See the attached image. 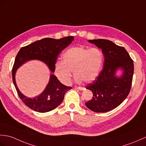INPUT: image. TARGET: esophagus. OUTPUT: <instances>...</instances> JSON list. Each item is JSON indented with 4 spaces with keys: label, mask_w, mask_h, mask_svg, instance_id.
<instances>
[{
    "label": "esophagus",
    "mask_w": 146,
    "mask_h": 146,
    "mask_svg": "<svg viewBox=\"0 0 146 146\" xmlns=\"http://www.w3.org/2000/svg\"><path fill=\"white\" fill-rule=\"evenodd\" d=\"M75 89L80 90V91H82V90H83L84 88H81V87H76Z\"/></svg>",
    "instance_id": "esophagus-1"
}]
</instances>
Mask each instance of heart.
Returning <instances> with one entry per match:
<instances>
[{
  "label": "heart",
  "instance_id": "1",
  "mask_svg": "<svg viewBox=\"0 0 146 146\" xmlns=\"http://www.w3.org/2000/svg\"><path fill=\"white\" fill-rule=\"evenodd\" d=\"M62 59V62L55 63L54 73L61 83L68 84L72 80V72L77 83L82 81L91 83L95 80L102 67L104 56L99 48L76 46L67 50Z\"/></svg>",
  "mask_w": 146,
  "mask_h": 146
}]
</instances>
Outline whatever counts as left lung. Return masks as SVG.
Listing matches in <instances>:
<instances>
[{
	"instance_id": "left-lung-1",
	"label": "left lung",
	"mask_w": 146,
	"mask_h": 146,
	"mask_svg": "<svg viewBox=\"0 0 146 146\" xmlns=\"http://www.w3.org/2000/svg\"><path fill=\"white\" fill-rule=\"evenodd\" d=\"M102 50L104 56L103 69L97 78L86 88L93 93L92 100L85 103L88 108L96 113H106L120 105L128 96L134 73V63L124 47L105 39L89 40ZM118 70L123 74L116 75Z\"/></svg>"
}]
</instances>
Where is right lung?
I'll use <instances>...</instances> for the list:
<instances>
[{"mask_svg":"<svg viewBox=\"0 0 146 146\" xmlns=\"http://www.w3.org/2000/svg\"><path fill=\"white\" fill-rule=\"evenodd\" d=\"M73 40L74 36H72L58 40L46 38L22 47L19 50L12 68L13 83L20 98L30 109L39 113H46L55 109L62 103L65 93L72 89V87L64 85L55 75L51 74L49 82L43 92L35 98H29L20 92L17 85V70L27 62L36 60L45 63L50 72L53 73L58 55Z\"/></svg>","mask_w":146,"mask_h":146,"instance_id":"add662e5","label":"right lung"}]
</instances>
